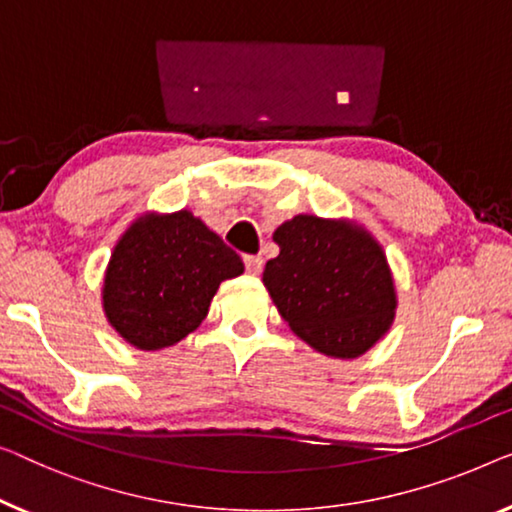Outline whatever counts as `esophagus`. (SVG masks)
Wrapping results in <instances>:
<instances>
[{"label": "esophagus", "instance_id": "esophagus-1", "mask_svg": "<svg viewBox=\"0 0 512 512\" xmlns=\"http://www.w3.org/2000/svg\"><path fill=\"white\" fill-rule=\"evenodd\" d=\"M243 262H246V271L253 273V276H259L264 269V259L259 255H246L243 257Z\"/></svg>", "mask_w": 512, "mask_h": 512}]
</instances>
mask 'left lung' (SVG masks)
<instances>
[{"label": "left lung", "mask_w": 512, "mask_h": 512, "mask_svg": "<svg viewBox=\"0 0 512 512\" xmlns=\"http://www.w3.org/2000/svg\"><path fill=\"white\" fill-rule=\"evenodd\" d=\"M280 255L264 287L282 319L317 352L354 358L388 331L395 289L379 243L358 227L296 216L273 232Z\"/></svg>", "instance_id": "8db88e82"}]
</instances>
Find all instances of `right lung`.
<instances>
[{
  "label": "right lung",
  "mask_w": 512,
  "mask_h": 512,
  "mask_svg": "<svg viewBox=\"0 0 512 512\" xmlns=\"http://www.w3.org/2000/svg\"><path fill=\"white\" fill-rule=\"evenodd\" d=\"M243 262L190 211L140 218L114 248L103 285L110 324L137 349L170 347L207 317Z\"/></svg>",
  "instance_id": "right-lung-1"
}]
</instances>
